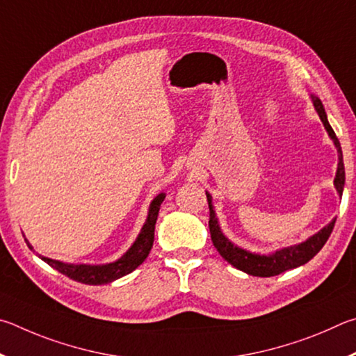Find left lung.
<instances>
[{"label": "left lung", "instance_id": "obj_1", "mask_svg": "<svg viewBox=\"0 0 356 356\" xmlns=\"http://www.w3.org/2000/svg\"><path fill=\"white\" fill-rule=\"evenodd\" d=\"M313 103L317 114H319L321 120L323 123V127H325V129L328 131V136L332 137L336 148H338L339 164H338V172H336L334 186H336V191L339 192V195H342V189H344V183H346V170H344V162H342L341 143L338 140V137H336L333 128L330 127L325 109H323L321 99L313 95ZM207 198L209 204L211 241H213L217 252L220 253V257L223 259L228 261L232 266H234L236 269H239L253 277H273V275H278V273L286 272L289 269H296V267L308 263V261L313 259L316 254L321 252V248L325 245V242L328 241L330 234H332L334 228V222H336V219H333L325 228H322L319 233L311 236L307 242H302V244L292 245L288 248H282V250L272 253L269 257H264V254H254L247 250H242V248L232 244V242L222 234L219 222H217V217L213 209V203H211V195L208 192H207Z\"/></svg>", "mask_w": 356, "mask_h": 356}]
</instances>
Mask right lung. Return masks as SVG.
<instances>
[{
	"mask_svg": "<svg viewBox=\"0 0 356 356\" xmlns=\"http://www.w3.org/2000/svg\"><path fill=\"white\" fill-rule=\"evenodd\" d=\"M164 198H165L164 194H159L152 202V204H149L147 222L142 228L139 238L136 239L133 247H131L120 259H117L115 263L104 264V266H86V264L73 266V264L59 263V261L49 259L45 257H40V258L45 261L47 264L51 266L53 269L64 273L65 277L84 284H106V283L114 282V280L120 278L123 275H128V273L137 269V267L147 259L149 250H152L153 241H154V225H156V220H158V213H159L161 203L164 202ZM26 244L29 248H33L29 245V242H26Z\"/></svg>",
	"mask_w": 356,
	"mask_h": 356,
	"instance_id": "obj_1",
	"label": "right lung"
}]
</instances>
